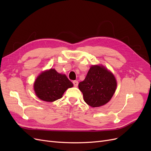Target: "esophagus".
<instances>
[{"mask_svg":"<svg viewBox=\"0 0 151 151\" xmlns=\"http://www.w3.org/2000/svg\"><path fill=\"white\" fill-rule=\"evenodd\" d=\"M73 84H74V87H77V86H78V81H73Z\"/></svg>","mask_w":151,"mask_h":151,"instance_id":"esophagus-1","label":"esophagus"}]
</instances>
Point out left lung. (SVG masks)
<instances>
[{
  "instance_id": "1",
  "label": "left lung",
  "mask_w": 151,
  "mask_h": 151,
  "mask_svg": "<svg viewBox=\"0 0 151 151\" xmlns=\"http://www.w3.org/2000/svg\"><path fill=\"white\" fill-rule=\"evenodd\" d=\"M115 77L103 66L93 65L85 79L79 84L84 101L91 107H99L106 104L115 92Z\"/></svg>"
}]
</instances>
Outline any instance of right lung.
<instances>
[{
    "label": "right lung",
    "instance_id": "add662e5",
    "mask_svg": "<svg viewBox=\"0 0 151 151\" xmlns=\"http://www.w3.org/2000/svg\"><path fill=\"white\" fill-rule=\"evenodd\" d=\"M72 86V82L65 75L59 74L51 68L38 77L35 82L34 89L40 99L52 102L60 99L65 91Z\"/></svg>",
    "mask_w": 151,
    "mask_h": 151
}]
</instances>
